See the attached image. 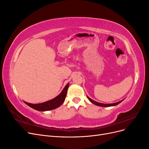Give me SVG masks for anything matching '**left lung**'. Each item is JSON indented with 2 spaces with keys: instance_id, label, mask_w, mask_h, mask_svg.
<instances>
[{
  "instance_id": "obj_1",
  "label": "left lung",
  "mask_w": 149,
  "mask_h": 149,
  "mask_svg": "<svg viewBox=\"0 0 149 149\" xmlns=\"http://www.w3.org/2000/svg\"><path fill=\"white\" fill-rule=\"evenodd\" d=\"M87 97L88 100H89L90 102H91L93 104H95L96 106H101V107H111V106H116L119 104V103H120L122 101H124V100H121L119 102H115V103H112V104H102V103H100V102H97L95 101H94L93 100H91V98H89L88 96H87Z\"/></svg>"
}]
</instances>
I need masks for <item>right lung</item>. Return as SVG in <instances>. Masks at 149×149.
<instances>
[{"label": "right lung", "mask_w": 149, "mask_h": 149, "mask_svg": "<svg viewBox=\"0 0 149 149\" xmlns=\"http://www.w3.org/2000/svg\"><path fill=\"white\" fill-rule=\"evenodd\" d=\"M68 87L69 83L65 86V87L63 89V91L59 95H58L55 98H53L52 100H49L48 101L39 104H31L25 101L24 102L26 105H28L30 107L38 111H47L55 109L56 108L60 107L62 104L64 102L66 96L67 90Z\"/></svg>", "instance_id": "add662e5"}]
</instances>
